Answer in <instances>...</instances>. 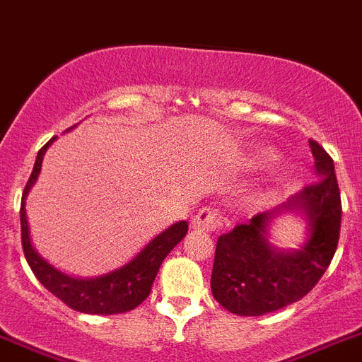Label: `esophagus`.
<instances>
[{
    "mask_svg": "<svg viewBox=\"0 0 362 362\" xmlns=\"http://www.w3.org/2000/svg\"><path fill=\"white\" fill-rule=\"evenodd\" d=\"M193 227L200 230H207V233H214L223 227V220H221L220 209L213 207V205H205L197 213L193 218Z\"/></svg>",
    "mask_w": 362,
    "mask_h": 362,
    "instance_id": "esophagus-1",
    "label": "esophagus"
}]
</instances>
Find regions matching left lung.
<instances>
[{
  "label": "left lung",
  "mask_w": 362,
  "mask_h": 362,
  "mask_svg": "<svg viewBox=\"0 0 362 362\" xmlns=\"http://www.w3.org/2000/svg\"><path fill=\"white\" fill-rule=\"evenodd\" d=\"M317 180L303 187L286 204L265 211L218 238L211 291L226 310L238 315H263L292 305L317 285L334 258L341 230V194L334 160L310 139ZM308 214L311 238L298 253H278L266 243V226L283 210Z\"/></svg>",
  "instance_id": "obj_1"
}]
</instances>
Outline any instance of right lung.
Returning a JSON list of instances; mask_svg holds the SVG:
<instances>
[{"label":"right lung","mask_w":362,"mask_h":362,"mask_svg":"<svg viewBox=\"0 0 362 362\" xmlns=\"http://www.w3.org/2000/svg\"><path fill=\"white\" fill-rule=\"evenodd\" d=\"M54 141L55 136L39 149L30 178L23 191L19 218H21V243L25 258L41 285H45V288H48L55 298H59L74 310L84 312V314H124V312L133 310L151 292L155 276L165 256L187 234V221H178L158 234L144 250L139 252V256H135V259H132L128 265L120 267L115 272L95 279H76L64 276L63 272L48 265L34 250L30 234H28L27 211H25V198L34 182L37 180L45 151Z\"/></svg>","instance_id":"1"}]
</instances>
